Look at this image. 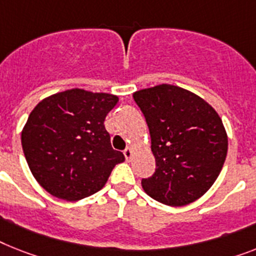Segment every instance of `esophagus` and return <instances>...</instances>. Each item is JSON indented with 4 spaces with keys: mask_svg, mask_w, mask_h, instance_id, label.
<instances>
[{
    "mask_svg": "<svg viewBox=\"0 0 256 256\" xmlns=\"http://www.w3.org/2000/svg\"><path fill=\"white\" fill-rule=\"evenodd\" d=\"M132 154H133L132 148H126V150H124V156H126V161H130V158H132Z\"/></svg>",
    "mask_w": 256,
    "mask_h": 256,
    "instance_id": "obj_1",
    "label": "esophagus"
}]
</instances>
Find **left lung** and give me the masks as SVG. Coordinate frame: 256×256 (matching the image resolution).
<instances>
[{
    "label": "left lung",
    "mask_w": 256,
    "mask_h": 256,
    "mask_svg": "<svg viewBox=\"0 0 256 256\" xmlns=\"http://www.w3.org/2000/svg\"><path fill=\"white\" fill-rule=\"evenodd\" d=\"M149 126L156 171L141 184L166 206L199 199L218 176L228 153V137L214 110L194 92L174 85L133 94Z\"/></svg>",
    "instance_id": "left-lung-1"
}]
</instances>
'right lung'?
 Segmentation results:
<instances>
[{"label":"right lung","instance_id":"right-lung-1","mask_svg":"<svg viewBox=\"0 0 256 256\" xmlns=\"http://www.w3.org/2000/svg\"><path fill=\"white\" fill-rule=\"evenodd\" d=\"M118 96L72 88L43 99L30 114L22 148L39 184L62 200L92 195L124 154L111 146L104 128Z\"/></svg>","mask_w":256,"mask_h":256}]
</instances>
